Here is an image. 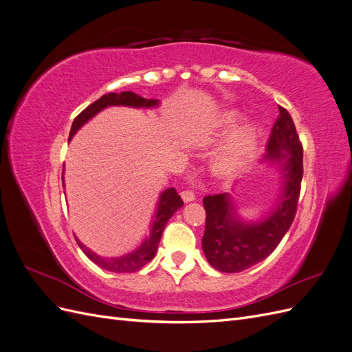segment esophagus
Returning <instances> with one entry per match:
<instances>
[{
	"label": "esophagus",
	"instance_id": "obj_1",
	"mask_svg": "<svg viewBox=\"0 0 352 352\" xmlns=\"http://www.w3.org/2000/svg\"><path fill=\"white\" fill-rule=\"evenodd\" d=\"M180 197H182V199H184L185 202H190V201L195 199L194 190H190V189H184L182 192H180Z\"/></svg>",
	"mask_w": 352,
	"mask_h": 352
}]
</instances>
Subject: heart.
Instances as JSON below:
<instances>
[{"instance_id":"obj_1","label":"heart","mask_w":352,"mask_h":352,"mask_svg":"<svg viewBox=\"0 0 352 352\" xmlns=\"http://www.w3.org/2000/svg\"><path fill=\"white\" fill-rule=\"evenodd\" d=\"M241 119L239 113L226 111L223 114L216 129L211 135V140H219V138L226 136L233 127L238 124ZM255 140H257V131L252 126H245L236 133L230 136L228 144L221 148L220 153L214 158V168L220 173H232L242 166V163L250 157L254 150Z\"/></svg>"}]
</instances>
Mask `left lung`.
Wrapping results in <instances>:
<instances>
[{"mask_svg": "<svg viewBox=\"0 0 352 352\" xmlns=\"http://www.w3.org/2000/svg\"><path fill=\"white\" fill-rule=\"evenodd\" d=\"M264 158L282 163L285 180L279 206L267 219L258 223L241 221L228 194L202 199L206 208L202 250L208 263L219 272L239 273L269 257L295 219L304 173L302 144L291 114L280 105Z\"/></svg>", "mask_w": 352, "mask_h": 352, "instance_id": "obj_1", "label": "left lung"}]
</instances>
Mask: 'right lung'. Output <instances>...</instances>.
<instances>
[{
	"label": "right lung",
	"mask_w": 352,
	"mask_h": 352,
	"mask_svg": "<svg viewBox=\"0 0 352 352\" xmlns=\"http://www.w3.org/2000/svg\"><path fill=\"white\" fill-rule=\"evenodd\" d=\"M158 104V100L150 98L146 100L144 97H140V95H136L131 91H126V92H120V94H116V92H110V94H105L100 100H97L95 102H92L91 105H88L87 109H85L82 113H79L76 116V119L73 120L72 124V129L69 133V138H73V135L76 133L80 127L87 123L89 119L100 113L101 110H104L105 107H110V105H127V107H154V105ZM184 206V201L180 198L176 192L175 188H168L166 189L164 192L160 197L158 201V207H157V212H155V217L153 220V229L150 233V238L145 239L144 243L141 245L140 248L135 250L131 254H126L123 257H117V258H104L100 257L98 254H95L94 251H91L89 248L85 247L82 242L78 241L76 242L80 247V250L83 251V254L87 255V257L94 261L97 265H100L101 269L104 270H109V272H114V273H132V272H138L140 269H142L146 263H150L154 255L158 250V243L160 239H162L163 235V230L166 228V223L167 220L175 214V211L177 208H180Z\"/></svg>",
	"instance_id": "right-lung-1"
}]
</instances>
